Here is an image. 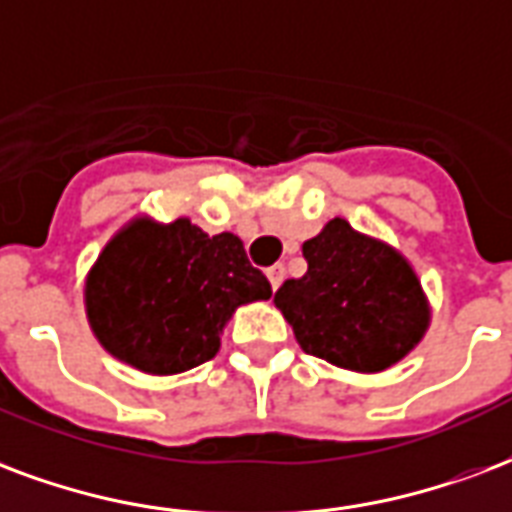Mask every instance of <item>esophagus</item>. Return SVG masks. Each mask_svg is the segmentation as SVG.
<instances>
[{
  "instance_id": "1",
  "label": "esophagus",
  "mask_w": 512,
  "mask_h": 512,
  "mask_svg": "<svg viewBox=\"0 0 512 512\" xmlns=\"http://www.w3.org/2000/svg\"><path fill=\"white\" fill-rule=\"evenodd\" d=\"M268 282H271V290H276V287L282 285V279H285V266L282 263H276V266H271L266 271Z\"/></svg>"
}]
</instances>
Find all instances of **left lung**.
Listing matches in <instances>:
<instances>
[{
	"label": "left lung",
	"mask_w": 512,
	"mask_h": 512,
	"mask_svg": "<svg viewBox=\"0 0 512 512\" xmlns=\"http://www.w3.org/2000/svg\"><path fill=\"white\" fill-rule=\"evenodd\" d=\"M306 274L287 279L274 304L301 350L350 372H385L429 328L418 274L393 246L331 219L304 241Z\"/></svg>",
	"instance_id": "left-lung-1"
}]
</instances>
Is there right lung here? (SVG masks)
Segmentation results:
<instances>
[{
    "instance_id": "obj_1",
    "label": "right lung",
    "mask_w": 512,
    "mask_h": 512,
    "mask_svg": "<svg viewBox=\"0 0 512 512\" xmlns=\"http://www.w3.org/2000/svg\"><path fill=\"white\" fill-rule=\"evenodd\" d=\"M271 285L233 233L208 236L189 219H132L105 244L86 287V317L113 358L146 374H179L211 361L241 304Z\"/></svg>"
}]
</instances>
